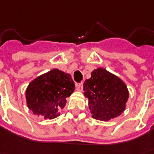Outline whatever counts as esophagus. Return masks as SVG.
Instances as JSON below:
<instances>
[{"instance_id":"1","label":"esophagus","mask_w":154,"mask_h":154,"mask_svg":"<svg viewBox=\"0 0 154 154\" xmlns=\"http://www.w3.org/2000/svg\"><path fill=\"white\" fill-rule=\"evenodd\" d=\"M77 91H83V84H78L76 86Z\"/></svg>"}]
</instances>
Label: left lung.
<instances>
[{
    "mask_svg": "<svg viewBox=\"0 0 154 154\" xmlns=\"http://www.w3.org/2000/svg\"><path fill=\"white\" fill-rule=\"evenodd\" d=\"M84 90L92 118L104 122L121 116L129 97L123 81L102 67L91 72L84 83Z\"/></svg>",
    "mask_w": 154,
    "mask_h": 154,
    "instance_id": "obj_1",
    "label": "left lung"
}]
</instances>
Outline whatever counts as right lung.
Returning <instances> with one entry per match:
<instances>
[{
    "mask_svg": "<svg viewBox=\"0 0 154 154\" xmlns=\"http://www.w3.org/2000/svg\"><path fill=\"white\" fill-rule=\"evenodd\" d=\"M75 84L71 76L58 69L34 78L26 90V106L44 119H54L66 104V98L74 92Z\"/></svg>",
    "mask_w": 154,
    "mask_h": 154,
    "instance_id": "add662e5",
    "label": "right lung"
}]
</instances>
